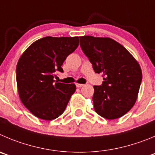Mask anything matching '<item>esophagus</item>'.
I'll use <instances>...</instances> for the list:
<instances>
[{
    "mask_svg": "<svg viewBox=\"0 0 155 155\" xmlns=\"http://www.w3.org/2000/svg\"><path fill=\"white\" fill-rule=\"evenodd\" d=\"M76 87H77V88H81V87H82V86H84V85H83V84H79V83H76Z\"/></svg>",
    "mask_w": 155,
    "mask_h": 155,
    "instance_id": "34e87169",
    "label": "esophagus"
}]
</instances>
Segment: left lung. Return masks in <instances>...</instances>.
I'll use <instances>...</instances> for the list:
<instances>
[{
	"mask_svg": "<svg viewBox=\"0 0 155 155\" xmlns=\"http://www.w3.org/2000/svg\"><path fill=\"white\" fill-rule=\"evenodd\" d=\"M79 39L81 48L95 73L103 76L102 86H93L95 112L109 120L123 116L137 100L142 80L140 65L122 45L112 39L92 36Z\"/></svg>",
	"mask_w": 155,
	"mask_h": 155,
	"instance_id": "left-lung-1",
	"label": "left lung"
}]
</instances>
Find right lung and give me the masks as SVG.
Listing matches in <instances>:
<instances>
[{"label":"right lung","mask_w":155,"mask_h":155,"mask_svg":"<svg viewBox=\"0 0 155 155\" xmlns=\"http://www.w3.org/2000/svg\"><path fill=\"white\" fill-rule=\"evenodd\" d=\"M79 46V37H46L32 43L17 65V85L20 99L34 115L53 120L65 111L76 91L75 84L53 80L56 71Z\"/></svg>","instance_id":"add662e5"}]
</instances>
